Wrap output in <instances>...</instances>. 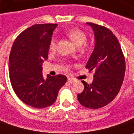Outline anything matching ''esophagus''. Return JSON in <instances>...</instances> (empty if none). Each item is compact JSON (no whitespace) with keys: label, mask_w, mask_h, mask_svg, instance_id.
<instances>
[{"label":"esophagus","mask_w":134,"mask_h":134,"mask_svg":"<svg viewBox=\"0 0 134 134\" xmlns=\"http://www.w3.org/2000/svg\"><path fill=\"white\" fill-rule=\"evenodd\" d=\"M67 81H68V83H71V84H72V83H74L75 82V80H73V79H72V78H68Z\"/></svg>","instance_id":"1"}]
</instances>
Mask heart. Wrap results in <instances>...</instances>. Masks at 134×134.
I'll list each match as a JSON object with an SVG mask.
<instances>
[{
  "label": "heart",
  "mask_w": 134,
  "mask_h": 134,
  "mask_svg": "<svg viewBox=\"0 0 134 134\" xmlns=\"http://www.w3.org/2000/svg\"><path fill=\"white\" fill-rule=\"evenodd\" d=\"M66 35L78 47L83 46L86 43V34L78 28H71L66 32ZM55 48H56V43L54 40H52L50 43V50L54 51Z\"/></svg>",
  "instance_id": "obj_1"
}]
</instances>
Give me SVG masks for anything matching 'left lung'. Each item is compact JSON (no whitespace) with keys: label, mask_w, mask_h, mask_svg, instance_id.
Segmentation results:
<instances>
[{"label":"left lung","mask_w":134,"mask_h":134,"mask_svg":"<svg viewBox=\"0 0 134 134\" xmlns=\"http://www.w3.org/2000/svg\"><path fill=\"white\" fill-rule=\"evenodd\" d=\"M95 36V46L86 64L89 72L94 70L91 84L82 81L84 90L77 95L85 107L98 109L113 101L121 88L126 71L122 49L113 32L104 26L87 22Z\"/></svg>","instance_id":"obj_1"}]
</instances>
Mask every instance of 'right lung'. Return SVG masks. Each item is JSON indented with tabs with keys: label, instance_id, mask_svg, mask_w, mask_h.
Listing matches in <instances>:
<instances>
[{
	"label": "right lung",
	"instance_id": "add662e5",
	"mask_svg": "<svg viewBox=\"0 0 134 134\" xmlns=\"http://www.w3.org/2000/svg\"><path fill=\"white\" fill-rule=\"evenodd\" d=\"M57 24H38L19 35L9 56V77L19 98L35 108L42 109L53 104L58 92L67 82L63 75L42 73L43 62L48 59L53 31Z\"/></svg>",
	"mask_w": 134,
	"mask_h": 134
}]
</instances>
